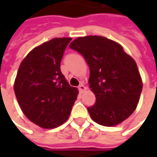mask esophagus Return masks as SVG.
Here are the masks:
<instances>
[{
  "instance_id": "esophagus-1",
  "label": "esophagus",
  "mask_w": 157,
  "mask_h": 157,
  "mask_svg": "<svg viewBox=\"0 0 157 157\" xmlns=\"http://www.w3.org/2000/svg\"><path fill=\"white\" fill-rule=\"evenodd\" d=\"M78 89H79V92H80V93H83V92L86 90V87H85V86H84L82 83H81V84H80V85L78 86Z\"/></svg>"
}]
</instances>
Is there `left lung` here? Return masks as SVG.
<instances>
[{
	"label": "left lung",
	"mask_w": 157,
	"mask_h": 157,
	"mask_svg": "<svg viewBox=\"0 0 157 157\" xmlns=\"http://www.w3.org/2000/svg\"><path fill=\"white\" fill-rule=\"evenodd\" d=\"M70 48L81 53L89 68V84L96 102L87 110L91 118L105 126L127 119L139 102L143 82L135 60L123 47L103 36L79 37Z\"/></svg>",
	"instance_id": "obj_1"
}]
</instances>
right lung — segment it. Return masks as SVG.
Returning a JSON list of instances; mask_svg holds the SVG:
<instances>
[{
    "label": "right lung",
    "mask_w": 157,
    "mask_h": 157,
    "mask_svg": "<svg viewBox=\"0 0 157 157\" xmlns=\"http://www.w3.org/2000/svg\"><path fill=\"white\" fill-rule=\"evenodd\" d=\"M72 38H54L32 50L21 63L14 93L25 116L45 129L63 124L69 117L78 90L61 72V61Z\"/></svg>",
    "instance_id": "obj_1"
}]
</instances>
